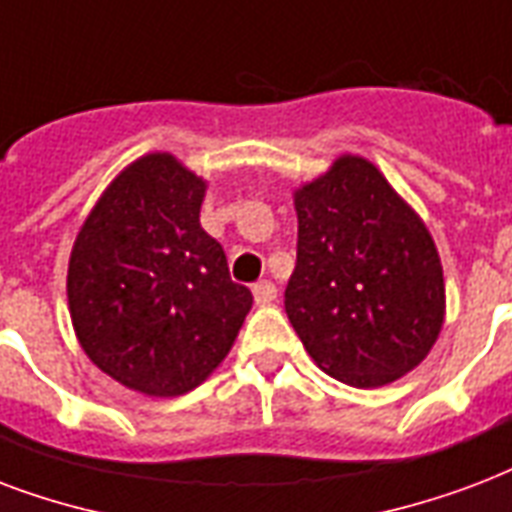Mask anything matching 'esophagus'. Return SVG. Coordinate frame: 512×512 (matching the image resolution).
I'll use <instances>...</instances> for the list:
<instances>
[{"label":"esophagus","instance_id":"1","mask_svg":"<svg viewBox=\"0 0 512 512\" xmlns=\"http://www.w3.org/2000/svg\"><path fill=\"white\" fill-rule=\"evenodd\" d=\"M252 295H255L257 306H271L273 300H276V287L271 282H257L252 287Z\"/></svg>","mask_w":512,"mask_h":512}]
</instances>
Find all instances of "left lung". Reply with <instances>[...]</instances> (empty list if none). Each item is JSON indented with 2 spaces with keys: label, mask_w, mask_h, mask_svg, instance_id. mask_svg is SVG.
Listing matches in <instances>:
<instances>
[{
  "label": "left lung",
  "mask_w": 512,
  "mask_h": 512,
  "mask_svg": "<svg viewBox=\"0 0 512 512\" xmlns=\"http://www.w3.org/2000/svg\"><path fill=\"white\" fill-rule=\"evenodd\" d=\"M298 263L284 308L327 376L376 389L411 373L446 319L432 233L362 155H341L295 193Z\"/></svg>",
  "instance_id": "obj_1"
}]
</instances>
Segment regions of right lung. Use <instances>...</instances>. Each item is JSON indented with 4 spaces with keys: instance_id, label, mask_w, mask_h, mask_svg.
<instances>
[{
    "instance_id": "add662e5",
    "label": "right lung",
    "mask_w": 512,
    "mask_h": 512,
    "mask_svg": "<svg viewBox=\"0 0 512 512\" xmlns=\"http://www.w3.org/2000/svg\"><path fill=\"white\" fill-rule=\"evenodd\" d=\"M206 179L147 152L101 193L74 239L66 298L88 360L147 397H179L228 357L252 292L201 228Z\"/></svg>"
}]
</instances>
